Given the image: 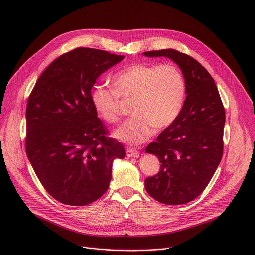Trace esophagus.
<instances>
[{"instance_id":"esophagus-1","label":"esophagus","mask_w":255,"mask_h":255,"mask_svg":"<svg viewBox=\"0 0 255 255\" xmlns=\"http://www.w3.org/2000/svg\"><path fill=\"white\" fill-rule=\"evenodd\" d=\"M126 155L128 157H137L139 155V152H138L136 149L134 148H127L126 149Z\"/></svg>"}]
</instances>
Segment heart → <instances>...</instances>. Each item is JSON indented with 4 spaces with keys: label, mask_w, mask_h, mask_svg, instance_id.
<instances>
[{
    "label": "heart",
    "mask_w": 255,
    "mask_h": 255,
    "mask_svg": "<svg viewBox=\"0 0 255 255\" xmlns=\"http://www.w3.org/2000/svg\"><path fill=\"white\" fill-rule=\"evenodd\" d=\"M114 90L97 86L91 91L96 111L108 123L119 119L120 98L133 100V117L114 132L124 143L137 145L146 141L154 127L166 129L180 115L186 95V83L179 68L165 64H133L112 78Z\"/></svg>",
    "instance_id": "1"
}]
</instances>
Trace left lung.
Instances as JSON below:
<instances>
[{"mask_svg": "<svg viewBox=\"0 0 255 255\" xmlns=\"http://www.w3.org/2000/svg\"><path fill=\"white\" fill-rule=\"evenodd\" d=\"M143 56L172 60L186 83V99L178 118L145 149L158 157L160 169L144 181L147 193L155 200L184 204L205 189L221 163L225 109L215 80L190 56L172 49Z\"/></svg>", "mask_w": 255, "mask_h": 255, "instance_id": "obj_1", "label": "left lung"}]
</instances>
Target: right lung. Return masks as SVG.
<instances>
[{
	"label": "right lung",
	"instance_id": "add662e5",
	"mask_svg": "<svg viewBox=\"0 0 255 255\" xmlns=\"http://www.w3.org/2000/svg\"><path fill=\"white\" fill-rule=\"evenodd\" d=\"M124 56L78 48L56 59L39 76L26 107V153L44 189L74 206L108 190L112 166L124 146L105 136L91 88Z\"/></svg>",
	"mask_w": 255,
	"mask_h": 255
}]
</instances>
